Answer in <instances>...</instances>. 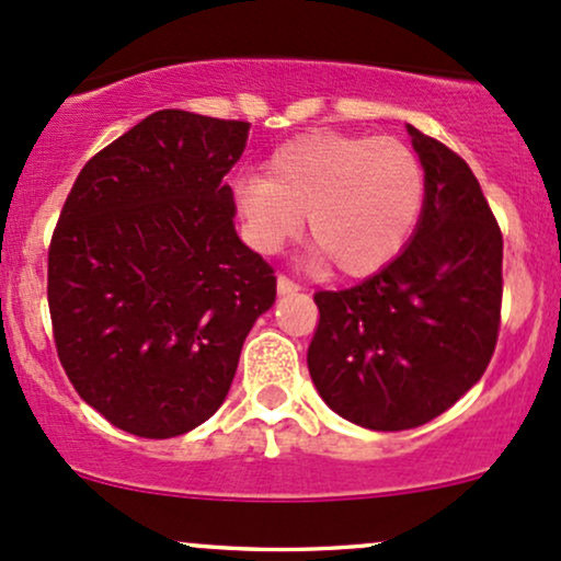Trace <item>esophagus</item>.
Returning a JSON list of instances; mask_svg holds the SVG:
<instances>
[{
  "label": "esophagus",
  "mask_w": 561,
  "mask_h": 561,
  "mask_svg": "<svg viewBox=\"0 0 561 561\" xmlns=\"http://www.w3.org/2000/svg\"><path fill=\"white\" fill-rule=\"evenodd\" d=\"M299 288L297 280H291L288 275H278V294H297Z\"/></svg>",
  "instance_id": "obj_1"
}]
</instances>
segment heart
<instances>
[{"label": "heart", "instance_id": "1", "mask_svg": "<svg viewBox=\"0 0 561 561\" xmlns=\"http://www.w3.org/2000/svg\"><path fill=\"white\" fill-rule=\"evenodd\" d=\"M426 198L424 163L394 137L310 131L283 142L262 174L236 182L249 243L286 247L307 217V238L344 275H368L416 230Z\"/></svg>", "mask_w": 561, "mask_h": 561}]
</instances>
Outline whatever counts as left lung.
Listing matches in <instances>:
<instances>
[{
    "label": "left lung",
    "mask_w": 561,
    "mask_h": 561,
    "mask_svg": "<svg viewBox=\"0 0 561 561\" xmlns=\"http://www.w3.org/2000/svg\"><path fill=\"white\" fill-rule=\"evenodd\" d=\"M426 172L416 236L387 267L342 291H318L307 368L352 424L400 432L445 413L495 352L503 236L469 163L408 124Z\"/></svg>",
    "instance_id": "8db88e82"
}]
</instances>
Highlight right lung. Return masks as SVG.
<instances>
[{"label":"right lung","instance_id":"right-lung-1","mask_svg":"<svg viewBox=\"0 0 561 561\" xmlns=\"http://www.w3.org/2000/svg\"><path fill=\"white\" fill-rule=\"evenodd\" d=\"M249 122L156 111L94 153L47 256L55 350L118 430L178 437L214 416L275 270L238 238L225 174Z\"/></svg>","mask_w":561,"mask_h":561}]
</instances>
